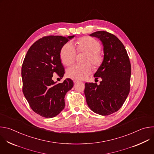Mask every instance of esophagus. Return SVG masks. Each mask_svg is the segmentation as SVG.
<instances>
[{
	"label": "esophagus",
	"instance_id": "34e87169",
	"mask_svg": "<svg viewBox=\"0 0 154 154\" xmlns=\"http://www.w3.org/2000/svg\"><path fill=\"white\" fill-rule=\"evenodd\" d=\"M73 82H74V83H77V82H78V80H73Z\"/></svg>",
	"mask_w": 154,
	"mask_h": 154
}]
</instances>
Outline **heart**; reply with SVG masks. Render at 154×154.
Returning a JSON list of instances; mask_svg holds the SVG:
<instances>
[{
	"mask_svg": "<svg viewBox=\"0 0 154 154\" xmlns=\"http://www.w3.org/2000/svg\"><path fill=\"white\" fill-rule=\"evenodd\" d=\"M77 51L79 52H86L83 64H75L68 68L66 75L69 78L74 80H83L90 75L93 70L91 63L94 68H97L102 64L103 57L100 52V45L97 40L90 37L83 36L77 41ZM77 56V51L74 45L68 42L62 47L60 57L61 63L69 66L74 62Z\"/></svg>",
	"mask_w": 154,
	"mask_h": 154,
	"instance_id": "obj_1",
	"label": "heart"
}]
</instances>
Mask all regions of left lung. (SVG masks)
<instances>
[{
  "label": "left lung",
  "mask_w": 154,
  "mask_h": 154,
  "mask_svg": "<svg viewBox=\"0 0 154 154\" xmlns=\"http://www.w3.org/2000/svg\"><path fill=\"white\" fill-rule=\"evenodd\" d=\"M90 36L99 38L103 46V60L94 75L102 80L99 85L86 83L84 93L91 110L107 116L118 111L128 95L131 64L124 46L115 35L98 31Z\"/></svg>",
  "instance_id": "8db88e82"
}]
</instances>
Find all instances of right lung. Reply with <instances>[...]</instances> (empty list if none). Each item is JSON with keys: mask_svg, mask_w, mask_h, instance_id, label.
Returning a JSON list of instances; mask_svg holds the SVG:
<instances>
[{"mask_svg": "<svg viewBox=\"0 0 154 154\" xmlns=\"http://www.w3.org/2000/svg\"><path fill=\"white\" fill-rule=\"evenodd\" d=\"M74 37L48 36L40 38L29 48L24 60L21 69L23 91L33 111L42 117L51 118L58 115L64 108L66 94L74 86L70 79L61 83L52 80L55 72L63 77L60 51Z\"/></svg>", "mask_w": 154, "mask_h": 154, "instance_id": "add662e5", "label": "right lung"}]
</instances>
